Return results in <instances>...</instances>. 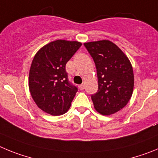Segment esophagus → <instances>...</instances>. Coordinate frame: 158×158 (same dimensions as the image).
Here are the masks:
<instances>
[{"label": "esophagus", "mask_w": 158, "mask_h": 158, "mask_svg": "<svg viewBox=\"0 0 158 158\" xmlns=\"http://www.w3.org/2000/svg\"><path fill=\"white\" fill-rule=\"evenodd\" d=\"M79 89H80V90H82V89H84L85 86H84V85L82 84V85H79Z\"/></svg>", "instance_id": "obj_1"}]
</instances>
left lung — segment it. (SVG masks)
Segmentation results:
<instances>
[{
    "label": "left lung",
    "instance_id": "obj_1",
    "mask_svg": "<svg viewBox=\"0 0 158 158\" xmlns=\"http://www.w3.org/2000/svg\"><path fill=\"white\" fill-rule=\"evenodd\" d=\"M94 61L98 89L91 95L94 106L105 116L123 109L131 98L134 73L131 64L123 51L109 40L84 43Z\"/></svg>",
    "mask_w": 158,
    "mask_h": 158
}]
</instances>
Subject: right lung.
<instances>
[{
	"mask_svg": "<svg viewBox=\"0 0 158 158\" xmlns=\"http://www.w3.org/2000/svg\"><path fill=\"white\" fill-rule=\"evenodd\" d=\"M76 41L56 40L37 52L29 72V89L38 107L52 116L68 112L78 89L69 82L67 62L80 48Z\"/></svg>",
	"mask_w": 158,
	"mask_h": 158,
	"instance_id": "1",
	"label": "right lung"
}]
</instances>
